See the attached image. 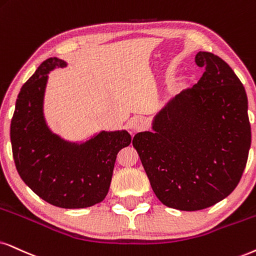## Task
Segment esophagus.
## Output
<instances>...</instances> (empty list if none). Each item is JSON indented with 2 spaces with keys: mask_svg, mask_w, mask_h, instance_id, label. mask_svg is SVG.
Listing matches in <instances>:
<instances>
[{
  "mask_svg": "<svg viewBox=\"0 0 256 256\" xmlns=\"http://www.w3.org/2000/svg\"><path fill=\"white\" fill-rule=\"evenodd\" d=\"M130 125H131V128L134 130V132L143 131L148 128V120L143 117H136L132 119Z\"/></svg>",
  "mask_w": 256,
  "mask_h": 256,
  "instance_id": "esophagus-1",
  "label": "esophagus"
}]
</instances>
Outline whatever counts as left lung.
Instances as JSON below:
<instances>
[{
    "instance_id": "left-lung-1",
    "label": "left lung",
    "mask_w": 256,
    "mask_h": 256,
    "mask_svg": "<svg viewBox=\"0 0 256 256\" xmlns=\"http://www.w3.org/2000/svg\"><path fill=\"white\" fill-rule=\"evenodd\" d=\"M204 73L154 116V132H139L137 150L157 198L195 212L226 198L240 182L250 148L246 90L229 64L198 52Z\"/></svg>"
}]
</instances>
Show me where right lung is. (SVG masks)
<instances>
[{
    "label": "right lung",
    "instance_id": "1",
    "mask_svg": "<svg viewBox=\"0 0 256 256\" xmlns=\"http://www.w3.org/2000/svg\"><path fill=\"white\" fill-rule=\"evenodd\" d=\"M66 62L44 61L22 86L10 124L15 166L38 197L64 209L87 208L108 195L119 150L131 143L128 131H102L85 143L53 134L44 116L48 73Z\"/></svg>",
    "mask_w": 256,
    "mask_h": 256
}]
</instances>
